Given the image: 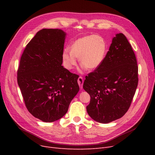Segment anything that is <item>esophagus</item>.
<instances>
[{"instance_id":"1","label":"esophagus","mask_w":155,"mask_h":155,"mask_svg":"<svg viewBox=\"0 0 155 155\" xmlns=\"http://www.w3.org/2000/svg\"><path fill=\"white\" fill-rule=\"evenodd\" d=\"M83 78L81 76H79L78 79V85L81 88H83Z\"/></svg>"}]
</instances>
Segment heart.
<instances>
[{
  "mask_svg": "<svg viewBox=\"0 0 155 155\" xmlns=\"http://www.w3.org/2000/svg\"><path fill=\"white\" fill-rule=\"evenodd\" d=\"M71 51L64 50L63 59L65 67L72 69L77 63V58L83 67L88 70L97 68L104 59L106 45L99 35L85 36L74 42L70 47Z\"/></svg>",
  "mask_w": 155,
  "mask_h": 155,
  "instance_id": "obj_1",
  "label": "heart"
}]
</instances>
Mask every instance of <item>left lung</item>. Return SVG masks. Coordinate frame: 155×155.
<instances>
[{"mask_svg": "<svg viewBox=\"0 0 155 155\" xmlns=\"http://www.w3.org/2000/svg\"><path fill=\"white\" fill-rule=\"evenodd\" d=\"M138 67L131 45L123 34L112 39L101 63L86 76L84 90L91 96L88 115L107 124L121 118L129 110L138 86Z\"/></svg>", "mask_w": 155, "mask_h": 155, "instance_id": "left-lung-1", "label": "left lung"}]
</instances>
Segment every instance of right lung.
<instances>
[{"instance_id":"add662e5","label":"right lung","mask_w":155,"mask_h":155,"mask_svg":"<svg viewBox=\"0 0 155 155\" xmlns=\"http://www.w3.org/2000/svg\"><path fill=\"white\" fill-rule=\"evenodd\" d=\"M65 35L59 29L39 30L26 46L17 70L26 107L45 122L61 118L79 89V76L62 66Z\"/></svg>"}]
</instances>
